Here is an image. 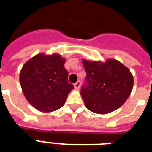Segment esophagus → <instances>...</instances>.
<instances>
[{"mask_svg":"<svg viewBox=\"0 0 152 152\" xmlns=\"http://www.w3.org/2000/svg\"><path fill=\"white\" fill-rule=\"evenodd\" d=\"M74 87H75V89H79L80 87V80H78V81H77V82L75 83V84H74Z\"/></svg>","mask_w":152,"mask_h":152,"instance_id":"obj_1","label":"esophagus"}]
</instances>
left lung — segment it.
Wrapping results in <instances>:
<instances>
[{"instance_id":"1","label":"left lung","mask_w":152,"mask_h":152,"mask_svg":"<svg viewBox=\"0 0 152 152\" xmlns=\"http://www.w3.org/2000/svg\"><path fill=\"white\" fill-rule=\"evenodd\" d=\"M87 77L80 89L86 107L95 113L107 114L121 107L133 88L128 68L116 59L105 62L82 61Z\"/></svg>"}]
</instances>
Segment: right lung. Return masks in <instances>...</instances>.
I'll use <instances>...</instances> for the list:
<instances>
[{"mask_svg": "<svg viewBox=\"0 0 152 152\" xmlns=\"http://www.w3.org/2000/svg\"><path fill=\"white\" fill-rule=\"evenodd\" d=\"M64 62L60 55L38 54L23 66L21 88L26 100L36 110L49 113L61 108L74 89L68 82Z\"/></svg>", "mask_w": 152, "mask_h": 152, "instance_id": "add662e5", "label": "right lung"}]
</instances>
